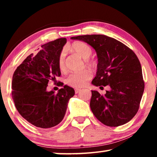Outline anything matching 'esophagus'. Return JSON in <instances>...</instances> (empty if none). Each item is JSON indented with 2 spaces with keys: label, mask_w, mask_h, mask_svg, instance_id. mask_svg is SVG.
<instances>
[{
  "label": "esophagus",
  "mask_w": 157,
  "mask_h": 157,
  "mask_svg": "<svg viewBox=\"0 0 157 157\" xmlns=\"http://www.w3.org/2000/svg\"><path fill=\"white\" fill-rule=\"evenodd\" d=\"M80 91H81V89H75V93L78 94V93H79V92H80Z\"/></svg>",
  "instance_id": "obj_1"
}]
</instances>
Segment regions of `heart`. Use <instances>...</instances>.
Segmentation results:
<instances>
[{"instance_id":"b5f03b06","label":"heart","mask_w":157,"mask_h":157,"mask_svg":"<svg viewBox=\"0 0 157 157\" xmlns=\"http://www.w3.org/2000/svg\"><path fill=\"white\" fill-rule=\"evenodd\" d=\"M68 50L84 59L85 64L88 67L94 68L95 66L94 61L89 59L92 54V49L88 44L83 42L74 43L68 48ZM65 59L66 54L63 51L60 53L59 59H58V66L61 71H63L66 68ZM91 77L92 74L89 70H84L78 73H73L66 78V83L70 86L78 89V88L84 86L88 81L91 78Z\"/></svg>"}]
</instances>
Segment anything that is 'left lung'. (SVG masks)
Here are the masks:
<instances>
[{
  "instance_id": "1",
  "label": "left lung",
  "mask_w": 157,
  "mask_h": 157,
  "mask_svg": "<svg viewBox=\"0 0 157 157\" xmlns=\"http://www.w3.org/2000/svg\"><path fill=\"white\" fill-rule=\"evenodd\" d=\"M71 38L84 41L95 49L97 71L92 84L111 88L104 96L91 91L90 107L94 116L109 126L127 123L138 111L144 90L142 70L136 55L121 42L105 35Z\"/></svg>"
}]
</instances>
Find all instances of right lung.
<instances>
[{
    "instance_id": "right-lung-1",
    "label": "right lung",
    "mask_w": 157,
    "mask_h": 157,
    "mask_svg": "<svg viewBox=\"0 0 157 157\" xmlns=\"http://www.w3.org/2000/svg\"><path fill=\"white\" fill-rule=\"evenodd\" d=\"M66 38H61L41 46L36 55H29L15 71L12 96L23 118L37 127L56 126L65 116L68 101L74 96L73 88L63 86L57 94L47 91L49 81L61 76L58 59ZM63 86V83H60Z\"/></svg>"
}]
</instances>
